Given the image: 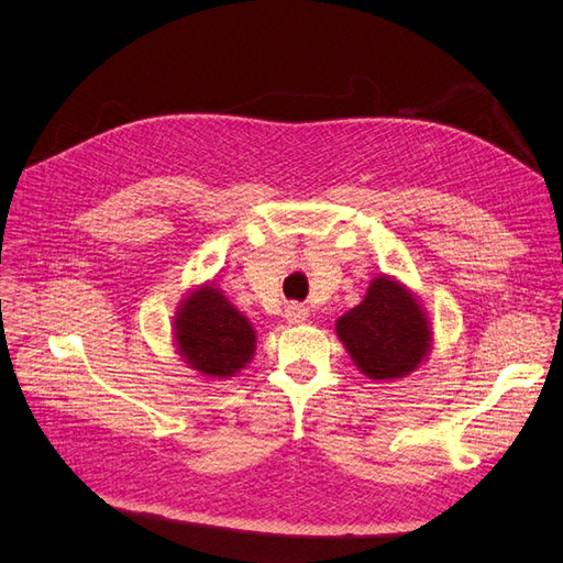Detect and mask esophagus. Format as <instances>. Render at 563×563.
Segmentation results:
<instances>
[{
	"mask_svg": "<svg viewBox=\"0 0 563 563\" xmlns=\"http://www.w3.org/2000/svg\"><path fill=\"white\" fill-rule=\"evenodd\" d=\"M284 317L288 324H302L308 319V308L300 306V302H288L284 310Z\"/></svg>",
	"mask_w": 563,
	"mask_h": 563,
	"instance_id": "34e87169",
	"label": "esophagus"
}]
</instances>
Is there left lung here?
Wrapping results in <instances>:
<instances>
[{
	"label": "left lung",
	"mask_w": 563,
	"mask_h": 563,
	"mask_svg": "<svg viewBox=\"0 0 563 563\" xmlns=\"http://www.w3.org/2000/svg\"><path fill=\"white\" fill-rule=\"evenodd\" d=\"M336 336L355 367L374 382H393L429 357L433 329L421 300L395 277L369 282L360 306L336 319Z\"/></svg>",
	"instance_id": "8db88e82"
}]
</instances>
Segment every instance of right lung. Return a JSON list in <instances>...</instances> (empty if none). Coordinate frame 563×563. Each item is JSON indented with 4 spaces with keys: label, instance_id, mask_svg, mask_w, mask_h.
<instances>
[{
    "label": "right lung",
    "instance_id": "obj_1",
    "mask_svg": "<svg viewBox=\"0 0 563 563\" xmlns=\"http://www.w3.org/2000/svg\"><path fill=\"white\" fill-rule=\"evenodd\" d=\"M177 353L206 378L236 376L255 353V329L216 282L191 288L173 317Z\"/></svg>",
    "mask_w": 563,
    "mask_h": 563
}]
</instances>
